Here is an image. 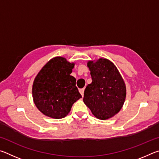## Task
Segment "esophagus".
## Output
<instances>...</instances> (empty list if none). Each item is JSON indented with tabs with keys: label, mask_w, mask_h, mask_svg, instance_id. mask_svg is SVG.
Returning <instances> with one entry per match:
<instances>
[{
	"label": "esophagus",
	"mask_w": 159,
	"mask_h": 159,
	"mask_svg": "<svg viewBox=\"0 0 159 159\" xmlns=\"http://www.w3.org/2000/svg\"><path fill=\"white\" fill-rule=\"evenodd\" d=\"M79 92H80V94H81V95L83 97V93H84V88H81V89H80L79 90Z\"/></svg>",
	"instance_id": "1"
}]
</instances>
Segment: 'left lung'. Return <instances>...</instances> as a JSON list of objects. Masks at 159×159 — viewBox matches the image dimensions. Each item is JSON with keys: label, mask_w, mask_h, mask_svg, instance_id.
I'll return each instance as SVG.
<instances>
[{"label": "left lung", "mask_w": 159, "mask_h": 159, "mask_svg": "<svg viewBox=\"0 0 159 159\" xmlns=\"http://www.w3.org/2000/svg\"><path fill=\"white\" fill-rule=\"evenodd\" d=\"M93 81L86 86L83 102L96 118L105 120L120 111L125 102V83L116 67L107 59L89 61Z\"/></svg>", "instance_id": "obj_1"}]
</instances>
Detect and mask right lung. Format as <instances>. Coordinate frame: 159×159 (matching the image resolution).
I'll use <instances>...</instances> for the list:
<instances>
[{
	"mask_svg": "<svg viewBox=\"0 0 159 159\" xmlns=\"http://www.w3.org/2000/svg\"><path fill=\"white\" fill-rule=\"evenodd\" d=\"M73 63L57 57L52 59L38 74L32 88L34 103L44 115L56 119L65 117L73 104L81 98L71 76Z\"/></svg>",
	"mask_w": 159,
	"mask_h": 159,
	"instance_id": "add662e5",
	"label": "right lung"
}]
</instances>
